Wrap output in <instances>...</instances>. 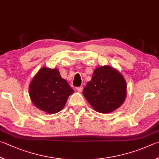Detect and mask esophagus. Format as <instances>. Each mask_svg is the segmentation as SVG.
<instances>
[{
	"label": "esophagus",
	"mask_w": 159,
	"mask_h": 159,
	"mask_svg": "<svg viewBox=\"0 0 159 159\" xmlns=\"http://www.w3.org/2000/svg\"><path fill=\"white\" fill-rule=\"evenodd\" d=\"M77 91H78V92H82V90H83V87H82V86H80V87H78L76 88Z\"/></svg>",
	"instance_id": "obj_1"
}]
</instances>
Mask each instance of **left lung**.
Returning a JSON list of instances; mask_svg holds the SVG:
<instances>
[{
	"label": "left lung",
	"instance_id": "obj_1",
	"mask_svg": "<svg viewBox=\"0 0 159 159\" xmlns=\"http://www.w3.org/2000/svg\"><path fill=\"white\" fill-rule=\"evenodd\" d=\"M82 93L96 111L109 113L120 107L126 98V80L115 69L107 66L99 67Z\"/></svg>",
	"mask_w": 159,
	"mask_h": 159
}]
</instances>
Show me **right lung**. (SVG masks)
<instances>
[{"label": "right lung", "instance_id": "right-lung-1", "mask_svg": "<svg viewBox=\"0 0 159 159\" xmlns=\"http://www.w3.org/2000/svg\"><path fill=\"white\" fill-rule=\"evenodd\" d=\"M73 92L57 68H41L29 86L33 103L48 114L57 113L62 110Z\"/></svg>", "mask_w": 159, "mask_h": 159}]
</instances>
